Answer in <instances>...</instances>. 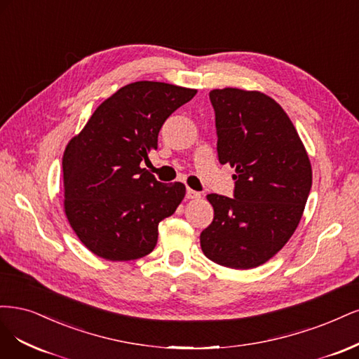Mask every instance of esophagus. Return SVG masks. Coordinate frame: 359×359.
I'll use <instances>...</instances> for the list:
<instances>
[{"label":"esophagus","mask_w":359,"mask_h":359,"mask_svg":"<svg viewBox=\"0 0 359 359\" xmlns=\"http://www.w3.org/2000/svg\"><path fill=\"white\" fill-rule=\"evenodd\" d=\"M200 196H201L200 192H196V191H194L191 188L187 189V198L188 200H196V198H200Z\"/></svg>","instance_id":"1"}]
</instances>
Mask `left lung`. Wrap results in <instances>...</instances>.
<instances>
[{
    "label": "left lung",
    "instance_id": "obj_1",
    "mask_svg": "<svg viewBox=\"0 0 359 359\" xmlns=\"http://www.w3.org/2000/svg\"><path fill=\"white\" fill-rule=\"evenodd\" d=\"M217 158L236 168L234 198L209 194L215 210L200 243L228 269L267 262L291 238L311 188V165L294 123L269 95L237 88L210 90Z\"/></svg>",
    "mask_w": 359,
    "mask_h": 359
}]
</instances>
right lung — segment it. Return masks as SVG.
<instances>
[{
    "instance_id": "obj_1",
    "label": "right lung",
    "mask_w": 359,
    "mask_h": 359,
    "mask_svg": "<svg viewBox=\"0 0 359 359\" xmlns=\"http://www.w3.org/2000/svg\"><path fill=\"white\" fill-rule=\"evenodd\" d=\"M196 89L134 82L101 102L62 156L64 209L76 236L97 257L131 261L158 241V225L176 212L187 188L161 183L146 168L170 114Z\"/></svg>"
}]
</instances>
